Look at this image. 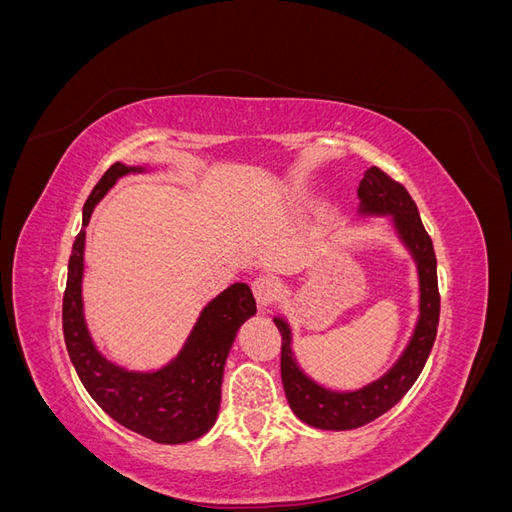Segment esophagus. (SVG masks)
<instances>
[{
  "instance_id": "1",
  "label": "esophagus",
  "mask_w": 512,
  "mask_h": 512,
  "mask_svg": "<svg viewBox=\"0 0 512 512\" xmlns=\"http://www.w3.org/2000/svg\"><path fill=\"white\" fill-rule=\"evenodd\" d=\"M252 292L258 307H269L277 299V294H280V284L271 275H258L252 282Z\"/></svg>"
}]
</instances>
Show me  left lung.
<instances>
[{"mask_svg": "<svg viewBox=\"0 0 512 512\" xmlns=\"http://www.w3.org/2000/svg\"><path fill=\"white\" fill-rule=\"evenodd\" d=\"M359 200L361 215H391L395 232L416 262L418 288H421L418 312L421 314H418L406 350L401 352L395 365L384 376L356 391L324 389L305 376L294 359L288 322L284 318H273L275 327L282 333V384L292 412L307 425L331 431L356 429L376 421L410 391L436 342L440 320L436 252L408 190L378 166H371L359 183Z\"/></svg>", "mask_w": 512, "mask_h": 512, "instance_id": "left-lung-1", "label": "left lung"}]
</instances>
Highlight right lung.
<instances>
[{
    "instance_id": "obj_1",
    "label": "right lung",
    "mask_w": 512,
    "mask_h": 512,
    "mask_svg": "<svg viewBox=\"0 0 512 512\" xmlns=\"http://www.w3.org/2000/svg\"><path fill=\"white\" fill-rule=\"evenodd\" d=\"M128 173H145V168L115 162L83 207V228L72 245L61 309L64 339L76 374L108 416L153 442L183 444L205 436L218 418L228 352L241 324L256 314V301L247 284L228 286L200 312L188 342L162 369L130 371L108 361L91 339L83 314L85 228L102 196Z\"/></svg>"
}]
</instances>
